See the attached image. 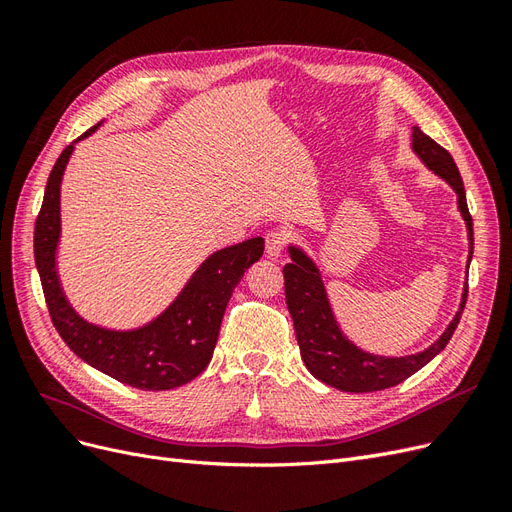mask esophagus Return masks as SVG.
Here are the masks:
<instances>
[{
	"label": "esophagus",
	"instance_id": "obj_1",
	"mask_svg": "<svg viewBox=\"0 0 512 512\" xmlns=\"http://www.w3.org/2000/svg\"><path fill=\"white\" fill-rule=\"evenodd\" d=\"M284 247H286V235L282 230H271L265 237V250L269 258H280L284 254Z\"/></svg>",
	"mask_w": 512,
	"mask_h": 512
}]
</instances>
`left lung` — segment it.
<instances>
[{"label":"left lung","instance_id":"1","mask_svg":"<svg viewBox=\"0 0 512 512\" xmlns=\"http://www.w3.org/2000/svg\"><path fill=\"white\" fill-rule=\"evenodd\" d=\"M410 149L433 175L444 179L457 194V207L468 228L470 260H472V252H474L472 215L468 211L466 190H463L459 168L453 162L451 153L442 149L436 141H433V138L423 134L416 126L412 128ZM288 254H290V262L284 267L286 303L294 322V333H297L301 359L309 369V374L318 378L320 382L333 386L337 391L371 393V391L391 389V386L404 382L406 378L416 374L418 369L425 367L433 356L440 354L446 348L448 339L453 337L457 329L463 307H466L468 284L463 288L461 303L455 318L429 348L416 354H406V356H382V354L367 352L356 346L354 342H350L346 333L342 331V327H339L316 260L309 256L301 245H294V243L288 245Z\"/></svg>","mask_w":512,"mask_h":512}]
</instances>
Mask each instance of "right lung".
Wrapping results in <instances>:
<instances>
[{
	"instance_id": "right-lung-1",
	"label": "right lung",
	"mask_w": 512,
	"mask_h": 512,
	"mask_svg": "<svg viewBox=\"0 0 512 512\" xmlns=\"http://www.w3.org/2000/svg\"><path fill=\"white\" fill-rule=\"evenodd\" d=\"M87 130L79 141L94 134ZM79 141L57 158L46 181L42 209L34 228V256L46 305L57 333L87 365L141 391H168L194 380L218 342L224 309L245 271L265 252V239L254 237L209 254L164 312L134 329H108L85 320L66 297L59 280L61 181Z\"/></svg>"
}]
</instances>
